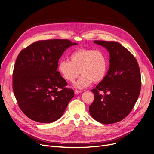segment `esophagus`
<instances>
[{
	"label": "esophagus",
	"mask_w": 154,
	"mask_h": 154,
	"mask_svg": "<svg viewBox=\"0 0 154 154\" xmlns=\"http://www.w3.org/2000/svg\"><path fill=\"white\" fill-rule=\"evenodd\" d=\"M74 93H75V94L77 95V94H81L82 92L80 91H77V90H76V91H74Z\"/></svg>",
	"instance_id": "1"
}]
</instances>
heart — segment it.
<instances>
[{
	"label": "heart",
	"mask_w": 154,
	"mask_h": 154,
	"mask_svg": "<svg viewBox=\"0 0 154 154\" xmlns=\"http://www.w3.org/2000/svg\"><path fill=\"white\" fill-rule=\"evenodd\" d=\"M70 60H60L58 70L65 80L71 83L75 82L80 70L82 75L75 84L77 88L83 89L92 81L100 82L106 75L108 60L106 55L100 51L80 48L70 54Z\"/></svg>",
	"instance_id": "b5f03b06"
}]
</instances>
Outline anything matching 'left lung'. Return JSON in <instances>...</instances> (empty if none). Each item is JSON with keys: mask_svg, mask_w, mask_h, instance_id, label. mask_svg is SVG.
<instances>
[{"mask_svg": "<svg viewBox=\"0 0 154 154\" xmlns=\"http://www.w3.org/2000/svg\"><path fill=\"white\" fill-rule=\"evenodd\" d=\"M94 42L109 52L110 65L107 75L91 91L94 100L89 112L99 122L116 123L128 115L138 99L141 88L140 69L133 55L119 43L102 40Z\"/></svg>", "mask_w": 154, "mask_h": 154, "instance_id": "8db88e82", "label": "left lung"}]
</instances>
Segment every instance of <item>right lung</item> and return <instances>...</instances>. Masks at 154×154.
<instances>
[{
    "instance_id": "add662e5",
    "label": "right lung",
    "mask_w": 154,
    "mask_h": 154,
    "mask_svg": "<svg viewBox=\"0 0 154 154\" xmlns=\"http://www.w3.org/2000/svg\"><path fill=\"white\" fill-rule=\"evenodd\" d=\"M77 43L66 39L40 40L23 49L13 72V91L21 110L40 123H52L63 115L74 92L59 71L62 55Z\"/></svg>"
}]
</instances>
